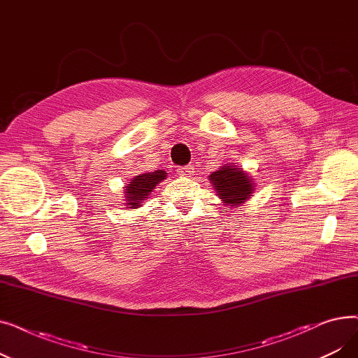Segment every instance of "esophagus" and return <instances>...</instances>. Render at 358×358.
<instances>
[{
  "label": "esophagus",
  "instance_id": "1",
  "mask_svg": "<svg viewBox=\"0 0 358 358\" xmlns=\"http://www.w3.org/2000/svg\"><path fill=\"white\" fill-rule=\"evenodd\" d=\"M177 173L180 177H185V178H190L193 176V168L192 166H182V168H178Z\"/></svg>",
  "mask_w": 358,
  "mask_h": 358
}]
</instances>
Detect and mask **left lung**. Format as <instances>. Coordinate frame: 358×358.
<instances>
[{
    "mask_svg": "<svg viewBox=\"0 0 358 358\" xmlns=\"http://www.w3.org/2000/svg\"><path fill=\"white\" fill-rule=\"evenodd\" d=\"M209 182L228 210L231 208H239L255 193L252 177L232 162L224 164L217 168V171L212 173L209 176Z\"/></svg>",
    "mask_w": 358,
    "mask_h": 358,
    "instance_id": "left-lung-1",
    "label": "left lung"
}]
</instances>
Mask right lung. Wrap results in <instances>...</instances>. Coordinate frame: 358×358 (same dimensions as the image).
<instances>
[{"label":"right lung","mask_w":358,"mask_h":358,"mask_svg":"<svg viewBox=\"0 0 358 358\" xmlns=\"http://www.w3.org/2000/svg\"><path fill=\"white\" fill-rule=\"evenodd\" d=\"M166 176L168 173H165L164 169H155L154 173H143L134 177L126 187H123L126 201L123 204L126 208H141L143 200L148 199V196L152 193V190L162 180L166 178Z\"/></svg>","instance_id":"right-lung-1"}]
</instances>
